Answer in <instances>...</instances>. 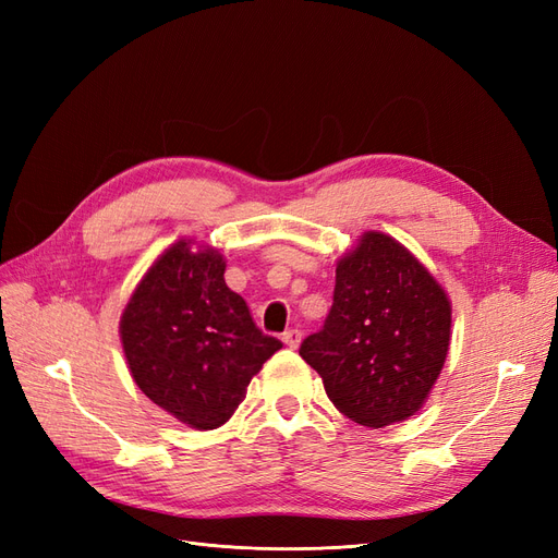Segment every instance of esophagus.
I'll list each match as a JSON object with an SVG mask.
<instances>
[{
  "instance_id": "34e87169",
  "label": "esophagus",
  "mask_w": 558,
  "mask_h": 558,
  "mask_svg": "<svg viewBox=\"0 0 558 558\" xmlns=\"http://www.w3.org/2000/svg\"><path fill=\"white\" fill-rule=\"evenodd\" d=\"M281 340H283V344L289 347V349H298V347H300V340H302V332H300L298 328H291V330L283 332Z\"/></svg>"
}]
</instances>
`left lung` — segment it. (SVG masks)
<instances>
[{
	"instance_id": "obj_1",
	"label": "left lung",
	"mask_w": 558,
	"mask_h": 558,
	"mask_svg": "<svg viewBox=\"0 0 558 558\" xmlns=\"http://www.w3.org/2000/svg\"><path fill=\"white\" fill-rule=\"evenodd\" d=\"M451 305L428 269L393 238L365 232L337 263L324 328L300 344L332 404L361 426L412 416L440 377Z\"/></svg>"
}]
</instances>
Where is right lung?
Listing matches in <instances>:
<instances>
[{"label":"right lung","mask_w":558,"mask_h":558,"mask_svg":"<svg viewBox=\"0 0 558 558\" xmlns=\"http://www.w3.org/2000/svg\"><path fill=\"white\" fill-rule=\"evenodd\" d=\"M167 248L134 291L121 318L130 373L158 408L197 430L234 414L251 377L281 349L226 286L223 256Z\"/></svg>","instance_id":"1"}]
</instances>
